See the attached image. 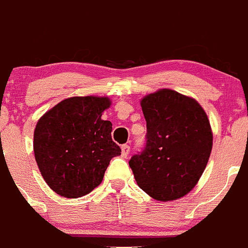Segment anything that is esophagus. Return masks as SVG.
I'll list each match as a JSON object with an SVG mask.
<instances>
[{"instance_id": "obj_1", "label": "esophagus", "mask_w": 248, "mask_h": 248, "mask_svg": "<svg viewBox=\"0 0 248 248\" xmlns=\"http://www.w3.org/2000/svg\"><path fill=\"white\" fill-rule=\"evenodd\" d=\"M129 151H131V147H129L128 145H122L121 146V155H122V157L126 158L127 155H129Z\"/></svg>"}]
</instances>
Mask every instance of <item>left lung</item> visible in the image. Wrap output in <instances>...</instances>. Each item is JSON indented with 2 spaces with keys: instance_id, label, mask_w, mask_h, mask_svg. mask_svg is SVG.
I'll use <instances>...</instances> for the list:
<instances>
[{
  "instance_id": "obj_1",
  "label": "left lung",
  "mask_w": 248,
  "mask_h": 248,
  "mask_svg": "<svg viewBox=\"0 0 248 248\" xmlns=\"http://www.w3.org/2000/svg\"><path fill=\"white\" fill-rule=\"evenodd\" d=\"M147 134L145 150L129 160L140 189L169 202L189 194L199 183L213 148V132L195 98L159 89L140 101Z\"/></svg>"
}]
</instances>
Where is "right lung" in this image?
Masks as SVG:
<instances>
[{
  "instance_id": "1",
  "label": "right lung",
  "mask_w": 248,
  "mask_h": 248,
  "mask_svg": "<svg viewBox=\"0 0 248 248\" xmlns=\"http://www.w3.org/2000/svg\"><path fill=\"white\" fill-rule=\"evenodd\" d=\"M108 97L75 96L46 111L34 129L35 161L56 194L77 199L102 182L111 158L121 148L111 139L113 124L101 119Z\"/></svg>"
}]
</instances>
